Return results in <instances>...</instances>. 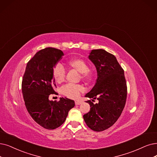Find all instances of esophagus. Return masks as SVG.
I'll return each mask as SVG.
<instances>
[{
  "instance_id": "obj_1",
  "label": "esophagus",
  "mask_w": 157,
  "mask_h": 157,
  "mask_svg": "<svg viewBox=\"0 0 157 157\" xmlns=\"http://www.w3.org/2000/svg\"><path fill=\"white\" fill-rule=\"evenodd\" d=\"M81 103H82V102L80 101V100H76V101H75V104L76 105H80Z\"/></svg>"
}]
</instances>
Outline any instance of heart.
Returning <instances> with one entry per match:
<instances>
[{
  "label": "heart",
  "instance_id": "obj_1",
  "mask_svg": "<svg viewBox=\"0 0 157 157\" xmlns=\"http://www.w3.org/2000/svg\"><path fill=\"white\" fill-rule=\"evenodd\" d=\"M68 67L80 73V77L86 82H90L93 78V71L88 68L87 62L81 59L75 58L67 62ZM53 77L56 82L61 84L64 81L66 72L64 69L60 64H57L53 70ZM84 91L82 86L67 84L62 88V93L66 97L70 98H77L80 93Z\"/></svg>",
  "mask_w": 157,
  "mask_h": 157
}]
</instances>
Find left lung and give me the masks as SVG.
<instances>
[{
	"instance_id": "8db88e82",
	"label": "left lung",
	"mask_w": 157,
	"mask_h": 157,
	"mask_svg": "<svg viewBox=\"0 0 157 157\" xmlns=\"http://www.w3.org/2000/svg\"><path fill=\"white\" fill-rule=\"evenodd\" d=\"M88 59L95 65L97 78L92 90L85 95L97 99L93 104L91 100L90 111L84 115V120L91 129L102 131L113 125L126 104L127 86L123 69L113 55L104 49H93Z\"/></svg>"
}]
</instances>
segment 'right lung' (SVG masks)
<instances>
[{"mask_svg":"<svg viewBox=\"0 0 157 157\" xmlns=\"http://www.w3.org/2000/svg\"><path fill=\"white\" fill-rule=\"evenodd\" d=\"M63 55L61 50L53 48L40 50L28 62L22 78V92L29 114L47 129L60 126L75 106L74 100L66 97L59 102L49 99L51 94H57L53 90V70Z\"/></svg>","mask_w":157,"mask_h":157,"instance_id":"add662e5","label":"right lung"}]
</instances>
